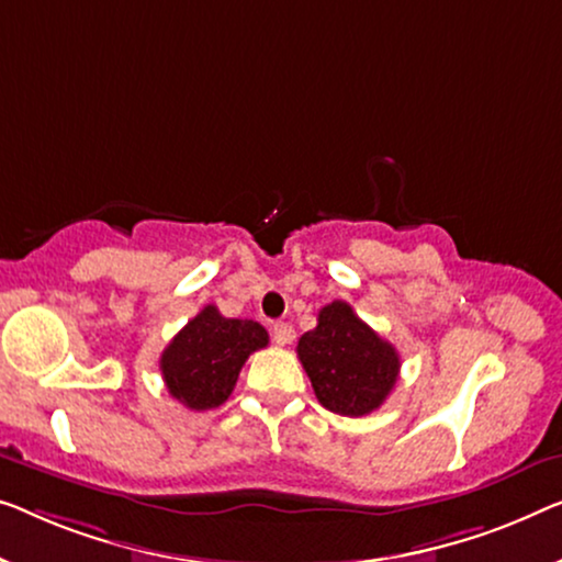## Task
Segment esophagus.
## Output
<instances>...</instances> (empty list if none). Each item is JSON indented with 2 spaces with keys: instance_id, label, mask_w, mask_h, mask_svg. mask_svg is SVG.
<instances>
[{
  "instance_id": "34e87169",
  "label": "esophagus",
  "mask_w": 562,
  "mask_h": 562,
  "mask_svg": "<svg viewBox=\"0 0 562 562\" xmlns=\"http://www.w3.org/2000/svg\"><path fill=\"white\" fill-rule=\"evenodd\" d=\"M296 339V331H294V327H291V324H286V322H276L273 324V341L276 345H291V341Z\"/></svg>"
}]
</instances>
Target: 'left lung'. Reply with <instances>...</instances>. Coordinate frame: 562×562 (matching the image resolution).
<instances>
[{"label":"left lung","instance_id":"8db88e82","mask_svg":"<svg viewBox=\"0 0 562 562\" xmlns=\"http://www.w3.org/2000/svg\"><path fill=\"white\" fill-rule=\"evenodd\" d=\"M296 355L316 401L349 418L378 411L401 372L397 349L370 329L347 301L319 308L316 327L301 335Z\"/></svg>","mask_w":562,"mask_h":562}]
</instances>
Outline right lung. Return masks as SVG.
Masks as SVG:
<instances>
[{
    "label": "right lung",
    "instance_id": "add662e5",
    "mask_svg": "<svg viewBox=\"0 0 562 562\" xmlns=\"http://www.w3.org/2000/svg\"><path fill=\"white\" fill-rule=\"evenodd\" d=\"M266 345L268 331L261 324L227 319L210 304L169 341L159 370L175 401L190 411H210L231 397L243 364Z\"/></svg>",
    "mask_w": 562,
    "mask_h": 562
}]
</instances>
